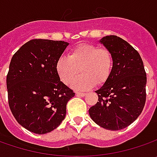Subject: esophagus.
Here are the masks:
<instances>
[{
    "label": "esophagus",
    "instance_id": "esophagus-1",
    "mask_svg": "<svg viewBox=\"0 0 157 157\" xmlns=\"http://www.w3.org/2000/svg\"><path fill=\"white\" fill-rule=\"evenodd\" d=\"M76 95L78 96V97H84V96H86V94L85 93H80V92H76Z\"/></svg>",
    "mask_w": 157,
    "mask_h": 157
}]
</instances>
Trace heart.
Here are the masks:
<instances>
[{
  "instance_id": "b5f03b06",
  "label": "heart",
  "mask_w": 157,
  "mask_h": 157,
  "mask_svg": "<svg viewBox=\"0 0 157 157\" xmlns=\"http://www.w3.org/2000/svg\"><path fill=\"white\" fill-rule=\"evenodd\" d=\"M113 59L110 51L89 44L76 46L68 57H60L56 63V70L61 81L70 85L79 70L82 74L72 83V87L86 91L96 85L104 84L111 74Z\"/></svg>"
}]
</instances>
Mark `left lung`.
Returning <instances> with one entry per match:
<instances>
[{
    "label": "left lung",
    "mask_w": 157,
    "mask_h": 157,
    "mask_svg": "<svg viewBox=\"0 0 157 157\" xmlns=\"http://www.w3.org/2000/svg\"><path fill=\"white\" fill-rule=\"evenodd\" d=\"M100 44L110 51L113 59L108 79L95 93L98 102L89 114L100 127L121 130L132 124L142 112L146 101L147 77L140 54L117 36H106Z\"/></svg>",
    "instance_id": "obj_1"
}]
</instances>
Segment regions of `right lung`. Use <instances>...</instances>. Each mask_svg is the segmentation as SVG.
Segmentation results:
<instances>
[{"mask_svg": "<svg viewBox=\"0 0 157 157\" xmlns=\"http://www.w3.org/2000/svg\"><path fill=\"white\" fill-rule=\"evenodd\" d=\"M68 45L63 41L33 39L12 57L7 75L9 107L17 122L32 133L44 135L57 128L75 95L56 70Z\"/></svg>", "mask_w": 157, "mask_h": 157, "instance_id": "right-lung-1", "label": "right lung"}]
</instances>
